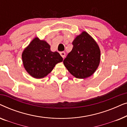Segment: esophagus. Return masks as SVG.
Returning <instances> with one entry per match:
<instances>
[{
    "label": "esophagus",
    "mask_w": 127,
    "mask_h": 127,
    "mask_svg": "<svg viewBox=\"0 0 127 127\" xmlns=\"http://www.w3.org/2000/svg\"><path fill=\"white\" fill-rule=\"evenodd\" d=\"M60 55H61V57H62V58H64L65 56V53L64 51H62V52H60Z\"/></svg>",
    "instance_id": "esophagus-1"
}]
</instances>
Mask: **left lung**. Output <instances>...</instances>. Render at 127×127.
Wrapping results in <instances>:
<instances>
[{
    "mask_svg": "<svg viewBox=\"0 0 127 127\" xmlns=\"http://www.w3.org/2000/svg\"><path fill=\"white\" fill-rule=\"evenodd\" d=\"M73 48L64 60L67 70L77 79H86L94 73L100 60V51L96 41L86 31L76 36Z\"/></svg>",
    "mask_w": 127,
    "mask_h": 127,
    "instance_id": "1",
    "label": "left lung"
}]
</instances>
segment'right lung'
Segmentation results:
<instances>
[{
    "label": "right lung",
    "instance_id": "right-lung-1",
    "mask_svg": "<svg viewBox=\"0 0 127 127\" xmlns=\"http://www.w3.org/2000/svg\"><path fill=\"white\" fill-rule=\"evenodd\" d=\"M24 67L28 73L35 78L42 79L53 70L63 58L58 52H53L45 40L35 37L24 50L22 54Z\"/></svg>",
    "mask_w": 127,
    "mask_h": 127
}]
</instances>
